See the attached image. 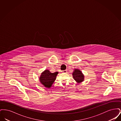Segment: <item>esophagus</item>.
I'll return each instance as SVG.
<instances>
[{
	"label": "esophagus",
	"mask_w": 121,
	"mask_h": 121,
	"mask_svg": "<svg viewBox=\"0 0 121 121\" xmlns=\"http://www.w3.org/2000/svg\"><path fill=\"white\" fill-rule=\"evenodd\" d=\"M63 72V73H67V70H63L62 71Z\"/></svg>",
	"instance_id": "1"
}]
</instances>
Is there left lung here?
<instances>
[{
    "label": "left lung",
    "mask_w": 121,
    "mask_h": 121,
    "mask_svg": "<svg viewBox=\"0 0 121 121\" xmlns=\"http://www.w3.org/2000/svg\"><path fill=\"white\" fill-rule=\"evenodd\" d=\"M73 77L76 82L78 83H80L83 82L84 79V76L79 69H75L73 73Z\"/></svg>",
    "instance_id": "1"
}]
</instances>
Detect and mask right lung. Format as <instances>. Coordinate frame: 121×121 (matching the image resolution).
Returning a JSON list of instances; mask_svg holds the SVG:
<instances>
[{"mask_svg":"<svg viewBox=\"0 0 121 121\" xmlns=\"http://www.w3.org/2000/svg\"><path fill=\"white\" fill-rule=\"evenodd\" d=\"M58 73V72L52 73L48 70H45L41 73L39 77V81L44 86L50 88L56 80Z\"/></svg>","mask_w":121,"mask_h":121,"instance_id":"1","label":"right lung"}]
</instances>
